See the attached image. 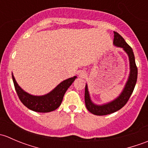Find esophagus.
Here are the masks:
<instances>
[{
	"instance_id": "1",
	"label": "esophagus",
	"mask_w": 148,
	"mask_h": 148,
	"mask_svg": "<svg viewBox=\"0 0 148 148\" xmlns=\"http://www.w3.org/2000/svg\"><path fill=\"white\" fill-rule=\"evenodd\" d=\"M86 76V71H84V70H82L79 72V77H84Z\"/></svg>"
}]
</instances>
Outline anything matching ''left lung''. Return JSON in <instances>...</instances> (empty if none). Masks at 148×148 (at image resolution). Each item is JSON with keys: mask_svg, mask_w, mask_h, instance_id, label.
Listing matches in <instances>:
<instances>
[{"mask_svg": "<svg viewBox=\"0 0 148 148\" xmlns=\"http://www.w3.org/2000/svg\"><path fill=\"white\" fill-rule=\"evenodd\" d=\"M114 40L113 44L117 47L122 48L125 53L127 54L130 62V74L127 81L126 82L125 86L122 89L120 95L114 100L103 104H96L92 101L88 89L87 84L85 86L84 99L86 109L92 114L95 115H106L112 114L113 112L118 111L122 107H123L127 102L128 99L130 97L132 92L134 90L138 79V68L135 64V56L133 51L123 38L118 34L114 31Z\"/></svg>", "mask_w": 148, "mask_h": 148, "instance_id": "left-lung-1", "label": "left lung"}]
</instances>
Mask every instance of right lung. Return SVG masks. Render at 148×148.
<instances>
[{
	"mask_svg": "<svg viewBox=\"0 0 148 148\" xmlns=\"http://www.w3.org/2000/svg\"><path fill=\"white\" fill-rule=\"evenodd\" d=\"M15 89L21 102L29 110L37 112H49L56 110L62 104L65 92L74 82L76 76L64 80L57 85L53 90L48 94L41 96L33 95L25 92L16 82L12 73Z\"/></svg>",
	"mask_w": 148,
	"mask_h": 148,
	"instance_id": "add662e5",
	"label": "right lung"
}]
</instances>
